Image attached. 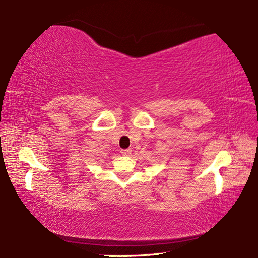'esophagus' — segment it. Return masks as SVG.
I'll return each mask as SVG.
<instances>
[{"mask_svg": "<svg viewBox=\"0 0 258 258\" xmlns=\"http://www.w3.org/2000/svg\"><path fill=\"white\" fill-rule=\"evenodd\" d=\"M120 153H122V155H124V156H128V155H131V153H132V150H131V149H125V150L120 151Z\"/></svg>", "mask_w": 258, "mask_h": 258, "instance_id": "1", "label": "esophagus"}]
</instances>
